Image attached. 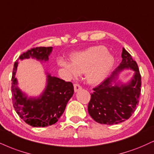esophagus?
I'll use <instances>...</instances> for the list:
<instances>
[{
    "mask_svg": "<svg viewBox=\"0 0 154 154\" xmlns=\"http://www.w3.org/2000/svg\"><path fill=\"white\" fill-rule=\"evenodd\" d=\"M74 89H75V92H77L78 91H79L80 90H82V88L81 86L78 84H75L74 85Z\"/></svg>",
    "mask_w": 154,
    "mask_h": 154,
    "instance_id": "obj_1",
    "label": "esophagus"
}]
</instances>
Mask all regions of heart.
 I'll use <instances>...</instances> for the list:
<instances>
[{
  "mask_svg": "<svg viewBox=\"0 0 154 154\" xmlns=\"http://www.w3.org/2000/svg\"><path fill=\"white\" fill-rule=\"evenodd\" d=\"M70 62L59 60V65L73 77L86 73L87 82L97 85L106 78L113 66L114 59L106 47L100 45L73 53Z\"/></svg>",
  "mask_w": 154,
  "mask_h": 154,
  "instance_id": "b5f03b06",
  "label": "heart"
}]
</instances>
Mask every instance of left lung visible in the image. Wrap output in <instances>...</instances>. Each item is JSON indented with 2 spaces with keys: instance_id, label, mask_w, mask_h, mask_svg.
Masks as SVG:
<instances>
[{
  "instance_id": "1",
  "label": "left lung",
  "mask_w": 154,
  "mask_h": 154,
  "mask_svg": "<svg viewBox=\"0 0 154 154\" xmlns=\"http://www.w3.org/2000/svg\"><path fill=\"white\" fill-rule=\"evenodd\" d=\"M123 59L110 77L93 89L88 104V112L97 123L118 124L128 119L134 112L140 94L141 77L137 63L125 49ZM133 70L134 75L126 83L118 79L124 70Z\"/></svg>"
}]
</instances>
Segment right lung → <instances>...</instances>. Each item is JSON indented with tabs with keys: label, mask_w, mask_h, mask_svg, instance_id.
Returning a JSON list of instances; mask_svg holds the SVG:
<instances>
[{
	"label": "right lung",
	"mask_w": 154,
	"mask_h": 154,
	"mask_svg": "<svg viewBox=\"0 0 154 154\" xmlns=\"http://www.w3.org/2000/svg\"><path fill=\"white\" fill-rule=\"evenodd\" d=\"M52 49L51 47L33 48L22 54L18 59L31 58L41 62H48ZM18 60L14 63L11 87L13 103L16 112L22 120L32 127H47L56 123L73 95L72 83L45 72L47 81L43 92L36 97H29L18 86V82L16 78Z\"/></svg>",
	"instance_id": "add662e5"
}]
</instances>
